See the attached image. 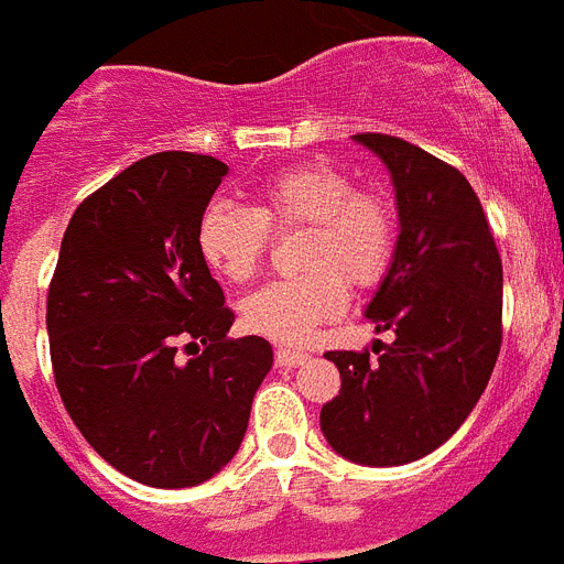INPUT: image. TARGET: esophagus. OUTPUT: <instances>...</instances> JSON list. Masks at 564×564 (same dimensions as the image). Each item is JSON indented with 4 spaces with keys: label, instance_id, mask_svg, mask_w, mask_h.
I'll return each mask as SVG.
<instances>
[{
    "label": "esophagus",
    "instance_id": "1",
    "mask_svg": "<svg viewBox=\"0 0 564 564\" xmlns=\"http://www.w3.org/2000/svg\"><path fill=\"white\" fill-rule=\"evenodd\" d=\"M306 350H295V347H278L274 350V361H278V368H297L301 361H306Z\"/></svg>",
    "mask_w": 564,
    "mask_h": 564
}]
</instances>
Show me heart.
Masks as SVG:
<instances>
[{
    "mask_svg": "<svg viewBox=\"0 0 564 564\" xmlns=\"http://www.w3.org/2000/svg\"><path fill=\"white\" fill-rule=\"evenodd\" d=\"M258 205L210 203L199 217L196 246L214 274L246 283L269 249V228L304 226L297 267L306 272L272 281L242 301V322L260 336L297 345L318 324L345 313L347 283L370 290L386 278L397 246V210L377 187L327 162L272 173L254 187Z\"/></svg>",
    "mask_w": 564,
    "mask_h": 564,
    "instance_id": "b5f03b06",
    "label": "heart"
}]
</instances>
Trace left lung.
<instances>
[{
  "label": "left lung",
  "instance_id": "8db88e82",
  "mask_svg": "<svg viewBox=\"0 0 564 564\" xmlns=\"http://www.w3.org/2000/svg\"><path fill=\"white\" fill-rule=\"evenodd\" d=\"M397 191L400 240L368 318L393 341L329 350L341 391L322 409V432L361 466L420 460L464 425L501 350V254L473 185L416 144L359 132Z\"/></svg>",
  "mask_w": 564,
  "mask_h": 564
}]
</instances>
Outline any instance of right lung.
I'll use <instances>...</instances> for the list:
<instances>
[{"label":"right lung","instance_id":"add662e5","mask_svg":"<svg viewBox=\"0 0 564 564\" xmlns=\"http://www.w3.org/2000/svg\"><path fill=\"white\" fill-rule=\"evenodd\" d=\"M226 173L182 150L130 164L77 205L48 283L59 400L109 466L148 487L217 475L272 368L267 338L226 336L235 313L196 246ZM182 344L194 360L177 359Z\"/></svg>","mask_w":564,"mask_h":564}]
</instances>
